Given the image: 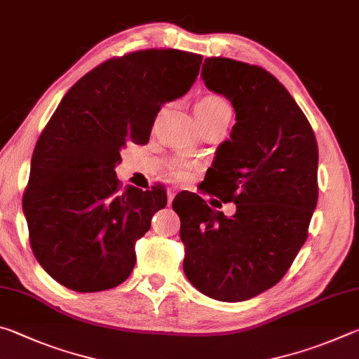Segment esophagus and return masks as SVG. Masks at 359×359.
I'll return each instance as SVG.
<instances>
[{
  "label": "esophagus",
  "mask_w": 359,
  "mask_h": 359,
  "mask_svg": "<svg viewBox=\"0 0 359 359\" xmlns=\"http://www.w3.org/2000/svg\"><path fill=\"white\" fill-rule=\"evenodd\" d=\"M175 196H176V191H175V189H168V191H167V198H168V205H172V202H173V198H175Z\"/></svg>",
  "instance_id": "esophagus-1"
}]
</instances>
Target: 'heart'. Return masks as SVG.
<instances>
[{"instance_id":"1","label":"heart","mask_w":359,"mask_h":359,"mask_svg":"<svg viewBox=\"0 0 359 359\" xmlns=\"http://www.w3.org/2000/svg\"><path fill=\"white\" fill-rule=\"evenodd\" d=\"M196 111L202 113V115H215V113H219V111H231V110H230L229 102L224 97L206 96V97L198 100ZM187 167H189V163L187 162H180L178 165H176V172H178L180 175H183Z\"/></svg>"}]
</instances>
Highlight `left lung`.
Returning <instances> with one entry per match:
<instances>
[{"label":"left lung","mask_w":359,"mask_h":359,"mask_svg":"<svg viewBox=\"0 0 359 359\" xmlns=\"http://www.w3.org/2000/svg\"><path fill=\"white\" fill-rule=\"evenodd\" d=\"M202 79L236 113L212 162L211 194L233 202L227 217L197 194L176 196L184 274L206 297L246 301L274 287L307 238L317 206L318 148L303 110L260 66L206 58Z\"/></svg>","instance_id":"obj_1"}]
</instances>
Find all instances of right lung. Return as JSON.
<instances>
[{"label": "right lung", "instance_id": "obj_1", "mask_svg": "<svg viewBox=\"0 0 359 359\" xmlns=\"http://www.w3.org/2000/svg\"><path fill=\"white\" fill-rule=\"evenodd\" d=\"M203 56L138 50L83 75L36 143L23 212L39 265L71 290H109L135 266V241L167 194L121 189L115 167L126 143L144 144L161 107L191 90Z\"/></svg>", "mask_w": 359, "mask_h": 359}]
</instances>
